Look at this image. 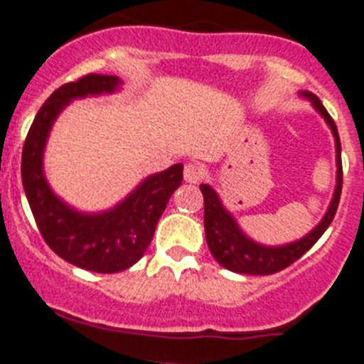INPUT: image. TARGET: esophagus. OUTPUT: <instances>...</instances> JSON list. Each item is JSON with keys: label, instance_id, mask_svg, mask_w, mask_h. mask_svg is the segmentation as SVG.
<instances>
[{"label": "esophagus", "instance_id": "1", "mask_svg": "<svg viewBox=\"0 0 364 364\" xmlns=\"http://www.w3.org/2000/svg\"><path fill=\"white\" fill-rule=\"evenodd\" d=\"M205 172L201 166L194 163H188L185 164V170H183V178H185L186 183H200L203 179Z\"/></svg>", "mask_w": 364, "mask_h": 364}]
</instances>
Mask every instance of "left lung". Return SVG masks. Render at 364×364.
<instances>
[{"label": "left lung", "instance_id": "8db88e82", "mask_svg": "<svg viewBox=\"0 0 364 364\" xmlns=\"http://www.w3.org/2000/svg\"><path fill=\"white\" fill-rule=\"evenodd\" d=\"M302 97L311 100L314 107L324 117V121L331 128V134L335 137V151H337V185H335L333 200H331L328 213L321 220L317 227L304 238L296 240V242L286 243V245H278V247H269V245H262V243L252 242L251 238L243 235L238 223L230 213L221 205L220 198L214 192L213 186L200 185L201 194H203L205 205V238L207 245L213 252V257L220 265L225 269L235 271L242 274H273L278 271L286 269L287 265L299 260L306 251L314 247L315 242L324 235V230L330 227L333 221L337 207H339L341 191H343V163H341V139L337 134V126L326 107L322 106L318 97L302 91Z\"/></svg>", "mask_w": 364, "mask_h": 364}]
</instances>
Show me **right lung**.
<instances>
[{
  "mask_svg": "<svg viewBox=\"0 0 364 364\" xmlns=\"http://www.w3.org/2000/svg\"><path fill=\"white\" fill-rule=\"evenodd\" d=\"M119 86V77L91 73L58 87L38 109L21 154L25 196L46 243L65 262L95 273H119L143 258L170 196L183 181V164H173L99 214L78 213L50 191L43 176V150L58 113L73 99L113 93Z\"/></svg>",
  "mask_w": 364,
  "mask_h": 364,
  "instance_id": "add662e5",
  "label": "right lung"
}]
</instances>
